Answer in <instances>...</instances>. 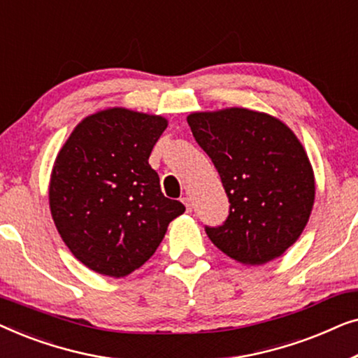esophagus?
<instances>
[{
  "label": "esophagus",
  "mask_w": 358,
  "mask_h": 358,
  "mask_svg": "<svg viewBox=\"0 0 358 358\" xmlns=\"http://www.w3.org/2000/svg\"><path fill=\"white\" fill-rule=\"evenodd\" d=\"M182 203L185 205V208H187V212H192V199L190 197H182Z\"/></svg>",
  "instance_id": "34e87169"
}]
</instances>
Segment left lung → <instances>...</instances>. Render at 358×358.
Instances as JSON below:
<instances>
[{
  "instance_id": "8db88e82",
  "label": "left lung",
  "mask_w": 358,
  "mask_h": 358,
  "mask_svg": "<svg viewBox=\"0 0 358 358\" xmlns=\"http://www.w3.org/2000/svg\"><path fill=\"white\" fill-rule=\"evenodd\" d=\"M187 122L229 199L227 222L205 227L210 241L244 266L280 257L315 203V173L301 141L277 117L244 107L192 112Z\"/></svg>"
}]
</instances>
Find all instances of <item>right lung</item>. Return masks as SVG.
Wrapping results in <instances>:
<instances>
[{
  "instance_id": "add662e5",
  "label": "right lung",
  "mask_w": 358,
  "mask_h": 358,
  "mask_svg": "<svg viewBox=\"0 0 358 358\" xmlns=\"http://www.w3.org/2000/svg\"><path fill=\"white\" fill-rule=\"evenodd\" d=\"M168 120L109 107L83 119L58 151L48 185L52 218L73 256L101 275L143 266L185 212L161 192L148 158Z\"/></svg>"
}]
</instances>
